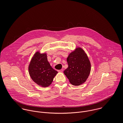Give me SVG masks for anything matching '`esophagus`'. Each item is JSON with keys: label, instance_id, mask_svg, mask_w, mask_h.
Masks as SVG:
<instances>
[{"label": "esophagus", "instance_id": "obj_1", "mask_svg": "<svg viewBox=\"0 0 123 123\" xmlns=\"http://www.w3.org/2000/svg\"><path fill=\"white\" fill-rule=\"evenodd\" d=\"M58 71L59 72H62L63 71V69H60V70H58Z\"/></svg>", "mask_w": 123, "mask_h": 123}]
</instances>
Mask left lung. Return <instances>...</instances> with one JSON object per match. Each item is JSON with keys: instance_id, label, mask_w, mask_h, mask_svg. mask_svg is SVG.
<instances>
[{"instance_id": "8db88e82", "label": "left lung", "mask_w": 123, "mask_h": 123, "mask_svg": "<svg viewBox=\"0 0 123 123\" xmlns=\"http://www.w3.org/2000/svg\"><path fill=\"white\" fill-rule=\"evenodd\" d=\"M68 68L64 73L74 86L84 83L88 78L91 70L89 59L81 48H77L71 53L67 58Z\"/></svg>"}]
</instances>
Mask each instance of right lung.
<instances>
[{"label": "right lung", "mask_w": 123, "mask_h": 123, "mask_svg": "<svg viewBox=\"0 0 123 123\" xmlns=\"http://www.w3.org/2000/svg\"><path fill=\"white\" fill-rule=\"evenodd\" d=\"M32 79L37 85L47 87L53 82L57 72L50 66L46 54L37 52L32 58L28 68Z\"/></svg>", "instance_id": "add662e5"}]
</instances>
